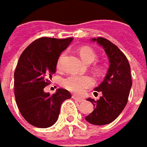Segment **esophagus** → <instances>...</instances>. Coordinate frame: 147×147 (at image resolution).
<instances>
[{
  "label": "esophagus",
  "instance_id": "1",
  "mask_svg": "<svg viewBox=\"0 0 147 147\" xmlns=\"http://www.w3.org/2000/svg\"><path fill=\"white\" fill-rule=\"evenodd\" d=\"M72 99H75V100L77 101V102H79V103H81V102L84 101V99L80 98V97H77V96H76V95H73V96H72Z\"/></svg>",
  "mask_w": 147,
  "mask_h": 147
}]
</instances>
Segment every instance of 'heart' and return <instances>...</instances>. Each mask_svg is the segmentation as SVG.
Masks as SVG:
<instances>
[{
    "instance_id": "b5f03b06",
    "label": "heart",
    "mask_w": 147,
    "mask_h": 147,
    "mask_svg": "<svg viewBox=\"0 0 147 147\" xmlns=\"http://www.w3.org/2000/svg\"><path fill=\"white\" fill-rule=\"evenodd\" d=\"M80 57L86 63H91L95 61L97 55L92 48L90 47H81L79 50ZM66 53H63L58 58L57 61V68L61 69L62 67V62ZM94 85V80L90 76H76L71 75L67 76L62 81V86L71 92L76 94H81L86 91L87 89L90 88Z\"/></svg>"
}]
</instances>
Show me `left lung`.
Wrapping results in <instances>:
<instances>
[{"mask_svg":"<svg viewBox=\"0 0 147 147\" xmlns=\"http://www.w3.org/2000/svg\"><path fill=\"white\" fill-rule=\"evenodd\" d=\"M91 41L105 49L109 67L103 82L94 89L101 92V97L98 100L86 99L92 103L94 109L86 116V120L94 125H106L118 118L127 105L132 86L131 68L126 56L109 40L99 37L91 38Z\"/></svg>","mask_w":147,"mask_h":147,"instance_id":"left-lung-1","label":"left lung"}]
</instances>
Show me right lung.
<instances>
[{
	"mask_svg": "<svg viewBox=\"0 0 147 147\" xmlns=\"http://www.w3.org/2000/svg\"><path fill=\"white\" fill-rule=\"evenodd\" d=\"M72 40V38H40L30 43L20 57L14 74L16 105L23 118L34 127L53 126L62 102L71 97L65 89H57L53 94L44 92L43 89L56 72L59 56Z\"/></svg>",
	"mask_w": 147,
	"mask_h": 147,
	"instance_id": "1",
	"label": "right lung"
}]
</instances>
